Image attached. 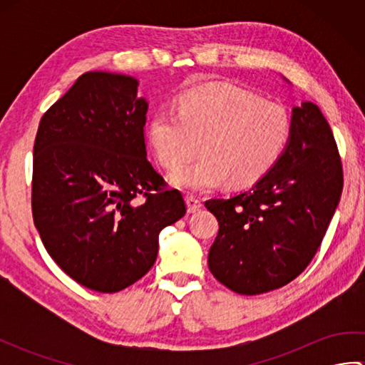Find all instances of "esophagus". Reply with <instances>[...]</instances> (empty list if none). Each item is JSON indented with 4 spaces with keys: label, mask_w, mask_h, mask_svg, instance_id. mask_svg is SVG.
I'll use <instances>...</instances> for the list:
<instances>
[{
    "label": "esophagus",
    "mask_w": 365,
    "mask_h": 365,
    "mask_svg": "<svg viewBox=\"0 0 365 365\" xmlns=\"http://www.w3.org/2000/svg\"><path fill=\"white\" fill-rule=\"evenodd\" d=\"M185 200H187V207H188L190 213H195L199 210L200 207H202V202H200V200L196 199L195 196H187L185 197Z\"/></svg>",
    "instance_id": "34e87169"
}]
</instances>
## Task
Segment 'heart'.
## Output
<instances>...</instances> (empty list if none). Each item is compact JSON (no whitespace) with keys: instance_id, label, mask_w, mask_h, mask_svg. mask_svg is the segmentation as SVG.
<instances>
[{"instance_id":"heart-1","label":"heart","mask_w":365,"mask_h":365,"mask_svg":"<svg viewBox=\"0 0 365 365\" xmlns=\"http://www.w3.org/2000/svg\"><path fill=\"white\" fill-rule=\"evenodd\" d=\"M147 136L155 157L175 169L169 183L187 191H210L226 180L246 188L265 177L281 160L292 136V120L282 105L245 89L208 86L188 92L178 113L161 110L152 115Z\"/></svg>"}]
</instances>
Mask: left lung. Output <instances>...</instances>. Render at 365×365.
<instances>
[{"mask_svg":"<svg viewBox=\"0 0 365 365\" xmlns=\"http://www.w3.org/2000/svg\"><path fill=\"white\" fill-rule=\"evenodd\" d=\"M342 188V163L320 108L293 106L292 136L276 166L250 190L205 202L220 224L208 251L212 274L240 294L292 282L320 247Z\"/></svg>","mask_w":365,"mask_h":365,"instance_id":"8db88e82","label":"left lung"}]
</instances>
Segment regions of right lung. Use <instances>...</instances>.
I'll use <instances>...</instances> for the list:
<instances>
[{
  "mask_svg": "<svg viewBox=\"0 0 365 365\" xmlns=\"http://www.w3.org/2000/svg\"><path fill=\"white\" fill-rule=\"evenodd\" d=\"M130 75L83 73L38 123L33 218L45 250L73 281L102 293L149 271L160 232L187 213L147 160L149 102Z\"/></svg>",
  "mask_w": 365,
  "mask_h": 365,
  "instance_id": "add662e5",
  "label": "right lung"
}]
</instances>
